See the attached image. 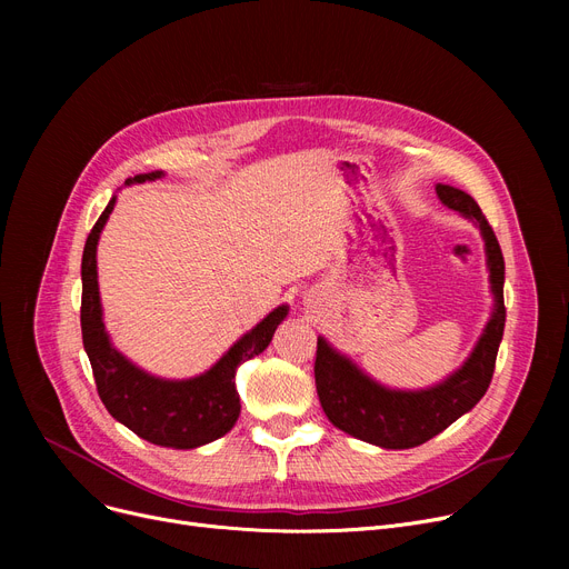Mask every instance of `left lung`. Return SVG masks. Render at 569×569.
Here are the masks:
<instances>
[{
  "label": "left lung",
  "mask_w": 569,
  "mask_h": 569,
  "mask_svg": "<svg viewBox=\"0 0 569 569\" xmlns=\"http://www.w3.org/2000/svg\"><path fill=\"white\" fill-rule=\"evenodd\" d=\"M436 193L447 207L457 209L480 226L487 244L496 309L468 362L429 390L397 392L373 382L343 355L327 346L325 339H318L316 350V390L327 420L341 431L385 447V450H408V447L431 440L480 401L491 385L505 330V260L493 228L482 214L480 204L466 191L438 184Z\"/></svg>",
  "instance_id": "left-lung-1"
}]
</instances>
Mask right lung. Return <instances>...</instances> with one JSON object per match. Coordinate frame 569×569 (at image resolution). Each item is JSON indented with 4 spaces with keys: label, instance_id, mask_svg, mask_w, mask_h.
<instances>
[{
    "label": "right lung",
    "instance_id": "obj_1",
    "mask_svg": "<svg viewBox=\"0 0 569 569\" xmlns=\"http://www.w3.org/2000/svg\"><path fill=\"white\" fill-rule=\"evenodd\" d=\"M161 174V170L136 174L127 179V184H140L147 179H159ZM112 207L114 198H110L103 214L89 232L82 251L80 327L82 346L97 380V392L114 420L129 427L136 436L161 447L193 450V447L226 436L234 427L239 410H242L234 387L237 367L269 346L279 322L288 316V307L274 309L249 335L239 339L212 369L198 378L163 380L140 371L110 346L101 318L97 244Z\"/></svg>",
    "mask_w": 569,
    "mask_h": 569
}]
</instances>
